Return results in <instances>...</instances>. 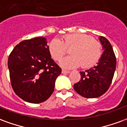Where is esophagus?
Instances as JSON below:
<instances>
[{"label":"esophagus","mask_w":127,"mask_h":127,"mask_svg":"<svg viewBox=\"0 0 127 127\" xmlns=\"http://www.w3.org/2000/svg\"><path fill=\"white\" fill-rule=\"evenodd\" d=\"M62 73H63V74H67V73H69L70 71H66V70H64V69H63V70H62Z\"/></svg>","instance_id":"1"}]
</instances>
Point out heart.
<instances>
[{"label":"heart","mask_w":127,"mask_h":127,"mask_svg":"<svg viewBox=\"0 0 127 127\" xmlns=\"http://www.w3.org/2000/svg\"><path fill=\"white\" fill-rule=\"evenodd\" d=\"M71 48V56L60 61V65L66 69H73L81 64L86 68L95 64L101 56V43L91 36L82 33L66 34L61 40L53 39L49 43V52L54 60L60 61L66 54V49Z\"/></svg>","instance_id":"heart-1"}]
</instances>
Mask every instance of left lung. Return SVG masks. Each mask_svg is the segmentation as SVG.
I'll use <instances>...</instances> for the list:
<instances>
[{
  "label": "left lung",
  "mask_w": 127,
  "mask_h": 127,
  "mask_svg": "<svg viewBox=\"0 0 127 127\" xmlns=\"http://www.w3.org/2000/svg\"><path fill=\"white\" fill-rule=\"evenodd\" d=\"M103 52L97 65L80 72L81 80L73 85L75 92L85 98H96L103 95L110 86L114 75L116 59L109 41L104 36L98 37Z\"/></svg>",
  "instance_id": "8db88e82"
}]
</instances>
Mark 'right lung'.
<instances>
[{"instance_id":"1","label":"right lung","mask_w":127,"mask_h":127,"mask_svg":"<svg viewBox=\"0 0 127 127\" xmlns=\"http://www.w3.org/2000/svg\"><path fill=\"white\" fill-rule=\"evenodd\" d=\"M47 39L43 36L24 40L17 45L8 59L11 86L25 101L40 103L54 91L61 69L51 58Z\"/></svg>"}]
</instances>
